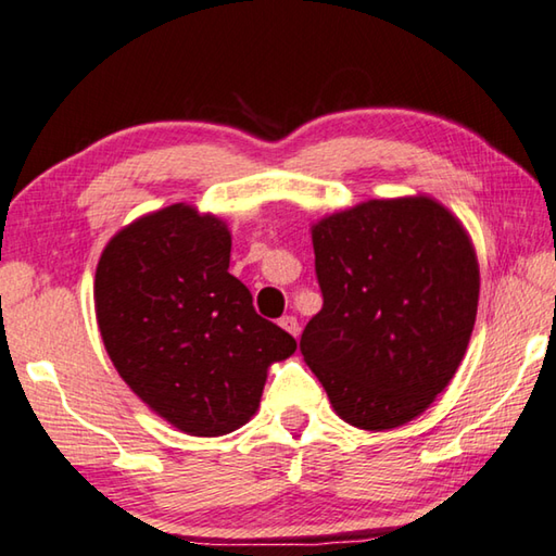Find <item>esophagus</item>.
<instances>
[{
	"instance_id": "34e87169",
	"label": "esophagus",
	"mask_w": 556,
	"mask_h": 556,
	"mask_svg": "<svg viewBox=\"0 0 556 556\" xmlns=\"http://www.w3.org/2000/svg\"><path fill=\"white\" fill-rule=\"evenodd\" d=\"M279 326L281 328H285L287 332H291V336H299V332H301V326H299V320L294 318V316H285V318H279Z\"/></svg>"
}]
</instances>
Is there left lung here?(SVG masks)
Here are the masks:
<instances>
[{"label": "left lung", "instance_id": "left-lung-1", "mask_svg": "<svg viewBox=\"0 0 556 556\" xmlns=\"http://www.w3.org/2000/svg\"><path fill=\"white\" fill-rule=\"evenodd\" d=\"M323 308L301 355L342 420L391 430L420 416L467 352L479 265L467 230L430 197L371 199L311 230Z\"/></svg>", "mask_w": 556, "mask_h": 556}]
</instances>
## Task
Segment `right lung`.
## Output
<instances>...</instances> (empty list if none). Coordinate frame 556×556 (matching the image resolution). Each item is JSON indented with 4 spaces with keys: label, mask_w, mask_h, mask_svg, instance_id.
Masks as SVG:
<instances>
[{
    "label": "right lung",
    "mask_w": 556,
    "mask_h": 556,
    "mask_svg": "<svg viewBox=\"0 0 556 556\" xmlns=\"http://www.w3.org/2000/svg\"><path fill=\"white\" fill-rule=\"evenodd\" d=\"M228 265L224 220L173 204L118 230L94 277L97 323L121 379L199 438L245 426L271 362L296 350L287 330L257 316Z\"/></svg>",
    "instance_id": "1"
}]
</instances>
